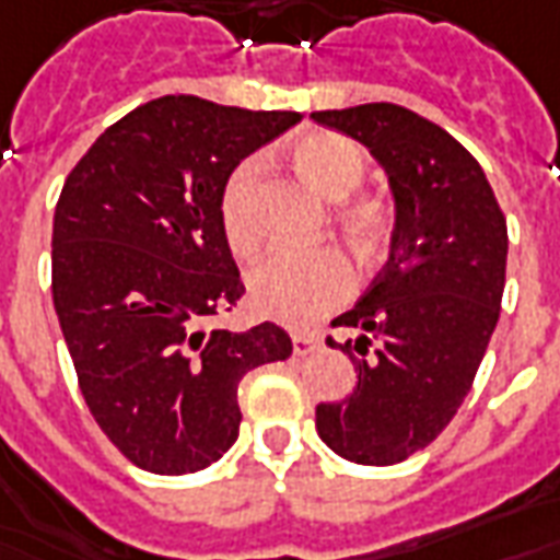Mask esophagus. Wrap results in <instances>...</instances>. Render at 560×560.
<instances>
[{
    "mask_svg": "<svg viewBox=\"0 0 560 560\" xmlns=\"http://www.w3.org/2000/svg\"><path fill=\"white\" fill-rule=\"evenodd\" d=\"M291 338H293V353L296 355L312 353V350L320 347V335L317 332H293Z\"/></svg>",
    "mask_w": 560,
    "mask_h": 560,
    "instance_id": "34e87169",
    "label": "esophagus"
}]
</instances>
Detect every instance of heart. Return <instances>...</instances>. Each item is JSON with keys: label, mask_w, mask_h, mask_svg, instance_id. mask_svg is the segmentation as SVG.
<instances>
[{"label": "heart", "mask_w": 560, "mask_h": 560, "mask_svg": "<svg viewBox=\"0 0 560 560\" xmlns=\"http://www.w3.org/2000/svg\"><path fill=\"white\" fill-rule=\"evenodd\" d=\"M293 163L300 175L320 189L323 196L341 201L368 175V156L353 139L341 132H308L293 144ZM258 165L243 163L234 168L222 189V231L228 246L240 258H248L260 243V222L255 213ZM341 225L362 252H374L392 231V213L380 198H353L341 205ZM353 288V267L335 246L279 248L248 272V296L260 314L281 323H312Z\"/></svg>", "instance_id": "heart-1"}]
</instances>
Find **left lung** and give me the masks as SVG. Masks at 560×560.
Listing matches in <instances>:
<instances>
[{"label": "left lung", "instance_id": "8db88e82", "mask_svg": "<svg viewBox=\"0 0 560 560\" xmlns=\"http://www.w3.org/2000/svg\"><path fill=\"white\" fill-rule=\"evenodd\" d=\"M362 142L388 175L395 231L385 267L332 326L359 383L317 407V433L343 459L395 466L457 416L499 323L508 222L478 160L439 124L395 103L312 112Z\"/></svg>", "mask_w": 560, "mask_h": 560}]
</instances>
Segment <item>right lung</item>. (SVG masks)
Listing matches in <instances>:
<instances>
[{"label":"right lung","mask_w":560,"mask_h":560,"mask_svg":"<svg viewBox=\"0 0 560 560\" xmlns=\"http://www.w3.org/2000/svg\"><path fill=\"white\" fill-rule=\"evenodd\" d=\"M300 121L168 94L112 124L65 180L52 305L91 416L139 469L217 463L237 442L240 380L293 353L276 323L205 326L246 293L219 217L228 177Z\"/></svg>","instance_id":"obj_1"}]
</instances>
